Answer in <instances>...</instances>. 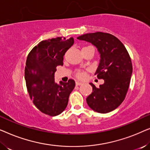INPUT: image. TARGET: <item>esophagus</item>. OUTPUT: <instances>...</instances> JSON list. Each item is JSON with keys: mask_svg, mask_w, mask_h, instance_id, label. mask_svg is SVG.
I'll use <instances>...</instances> for the list:
<instances>
[{"mask_svg": "<svg viewBox=\"0 0 150 150\" xmlns=\"http://www.w3.org/2000/svg\"><path fill=\"white\" fill-rule=\"evenodd\" d=\"M82 84H83V83H81V82H80V81H76V86L81 85Z\"/></svg>", "mask_w": 150, "mask_h": 150, "instance_id": "34e87169", "label": "esophagus"}]
</instances>
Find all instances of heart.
Here are the masks:
<instances>
[{
    "mask_svg": "<svg viewBox=\"0 0 150 150\" xmlns=\"http://www.w3.org/2000/svg\"><path fill=\"white\" fill-rule=\"evenodd\" d=\"M76 76L79 78V79H83V78L85 76V73L83 71H79L76 73Z\"/></svg>",
    "mask_w": 150,
    "mask_h": 150,
    "instance_id": "heart-1",
    "label": "heart"
}]
</instances>
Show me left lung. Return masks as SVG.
I'll return each instance as SVG.
<instances>
[{"label": "left lung", "instance_id": "8db88e82", "mask_svg": "<svg viewBox=\"0 0 150 150\" xmlns=\"http://www.w3.org/2000/svg\"><path fill=\"white\" fill-rule=\"evenodd\" d=\"M77 39L91 43L97 48L100 60L95 75L104 81L98 88L89 83L93 91L86 99L87 103L100 113L112 111L122 103L128 91L132 73L130 55L124 45L111 34L91 33Z\"/></svg>", "mask_w": 150, "mask_h": 150}]
</instances>
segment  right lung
<instances>
[{
	"mask_svg": "<svg viewBox=\"0 0 150 150\" xmlns=\"http://www.w3.org/2000/svg\"><path fill=\"white\" fill-rule=\"evenodd\" d=\"M74 38H57L44 40L28 54L24 79L30 99L37 108L50 116H57L65 109L75 81H54L58 65H63V56L74 44Z\"/></svg>",
	"mask_w": 150,
	"mask_h": 150,
	"instance_id": "right-lung-1",
	"label": "right lung"
}]
</instances>
